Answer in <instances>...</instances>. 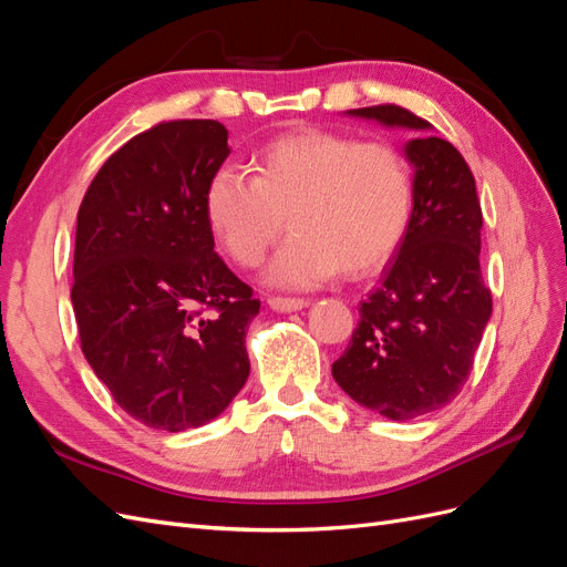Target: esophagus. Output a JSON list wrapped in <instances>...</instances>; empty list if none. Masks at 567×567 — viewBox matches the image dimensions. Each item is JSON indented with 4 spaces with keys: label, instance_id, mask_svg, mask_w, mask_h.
<instances>
[{
    "label": "esophagus",
    "instance_id": "obj_1",
    "mask_svg": "<svg viewBox=\"0 0 567 567\" xmlns=\"http://www.w3.org/2000/svg\"><path fill=\"white\" fill-rule=\"evenodd\" d=\"M310 305L305 298H269V307L274 312H298V310H305V307Z\"/></svg>",
    "mask_w": 567,
    "mask_h": 567
}]
</instances>
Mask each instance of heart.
Wrapping results in <instances>:
<instances>
[{"label": "heart", "instance_id": "heart-1", "mask_svg": "<svg viewBox=\"0 0 567 567\" xmlns=\"http://www.w3.org/2000/svg\"><path fill=\"white\" fill-rule=\"evenodd\" d=\"M255 177L219 167L203 208L215 241L241 267H257L284 229L293 231L267 279L310 288L338 269L362 277L400 248L414 213V177L402 153L352 134L302 130L265 144Z\"/></svg>", "mask_w": 567, "mask_h": 567}]
</instances>
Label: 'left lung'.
<instances>
[{"label": "left lung", "instance_id": "obj_1", "mask_svg": "<svg viewBox=\"0 0 567 567\" xmlns=\"http://www.w3.org/2000/svg\"><path fill=\"white\" fill-rule=\"evenodd\" d=\"M348 115L419 132L404 144L414 167V213L331 371L357 404L409 421L456 398L492 317L480 274L483 210L471 167L423 117L392 104Z\"/></svg>", "mask_w": 567, "mask_h": 567}]
</instances>
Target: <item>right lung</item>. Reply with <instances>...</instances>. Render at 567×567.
<instances>
[{"instance_id":"add662e5","label":"right lung","mask_w":567,"mask_h":567,"mask_svg":"<svg viewBox=\"0 0 567 567\" xmlns=\"http://www.w3.org/2000/svg\"><path fill=\"white\" fill-rule=\"evenodd\" d=\"M217 120H173L101 165L75 231L82 354L132 419L179 433L217 419L248 381L260 300L215 252L203 194L231 153Z\"/></svg>"}]
</instances>
